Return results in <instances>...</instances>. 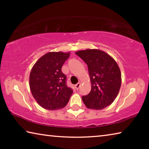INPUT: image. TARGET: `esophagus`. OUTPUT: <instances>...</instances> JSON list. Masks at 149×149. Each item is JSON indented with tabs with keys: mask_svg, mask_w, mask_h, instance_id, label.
<instances>
[{
	"mask_svg": "<svg viewBox=\"0 0 149 149\" xmlns=\"http://www.w3.org/2000/svg\"><path fill=\"white\" fill-rule=\"evenodd\" d=\"M75 89L78 90V89H79V88L81 87V83H78V84L75 85Z\"/></svg>",
	"mask_w": 149,
	"mask_h": 149,
	"instance_id": "34e87169",
	"label": "esophagus"
}]
</instances>
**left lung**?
<instances>
[{
  "label": "left lung",
  "mask_w": 149,
  "mask_h": 149,
  "mask_svg": "<svg viewBox=\"0 0 149 149\" xmlns=\"http://www.w3.org/2000/svg\"><path fill=\"white\" fill-rule=\"evenodd\" d=\"M88 66L91 90L82 100L88 108L101 110L114 102L122 84L120 68L112 56L99 49L75 52Z\"/></svg>",
  "instance_id": "8db88e82"
}]
</instances>
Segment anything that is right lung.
I'll use <instances>...</instances> for the list:
<instances>
[{
	"mask_svg": "<svg viewBox=\"0 0 149 149\" xmlns=\"http://www.w3.org/2000/svg\"><path fill=\"white\" fill-rule=\"evenodd\" d=\"M70 52H50L35 62L29 75V87L37 103L49 110L65 107L73 93L66 85L62 67Z\"/></svg>",
	"mask_w": 149,
	"mask_h": 149,
	"instance_id": "right-lung-1",
	"label": "right lung"
}]
</instances>
